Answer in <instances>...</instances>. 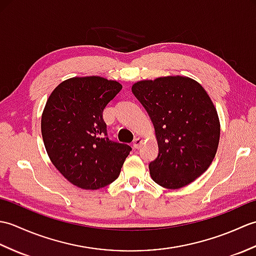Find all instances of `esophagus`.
Returning <instances> with one entry per match:
<instances>
[{"label": "esophagus", "mask_w": 256, "mask_h": 256, "mask_svg": "<svg viewBox=\"0 0 256 256\" xmlns=\"http://www.w3.org/2000/svg\"><path fill=\"white\" fill-rule=\"evenodd\" d=\"M142 144H143V140L140 138H136L134 140V142H133V148L135 150H138L140 146H142Z\"/></svg>", "instance_id": "1"}]
</instances>
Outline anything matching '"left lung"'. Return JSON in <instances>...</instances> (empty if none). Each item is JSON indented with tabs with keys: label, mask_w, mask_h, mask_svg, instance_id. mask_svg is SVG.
<instances>
[{
	"label": "left lung",
	"mask_w": 256,
	"mask_h": 256,
	"mask_svg": "<svg viewBox=\"0 0 256 256\" xmlns=\"http://www.w3.org/2000/svg\"><path fill=\"white\" fill-rule=\"evenodd\" d=\"M132 92L148 111L158 144L150 164L152 179L167 189L196 180L211 165L220 140L218 113L204 86L184 76H167L138 81Z\"/></svg>",
	"instance_id": "left-lung-1"
}]
</instances>
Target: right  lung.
I'll return each mask as SVG.
<instances>
[{
    "label": "right lung",
    "mask_w": 256,
    "mask_h": 256,
    "mask_svg": "<svg viewBox=\"0 0 256 256\" xmlns=\"http://www.w3.org/2000/svg\"><path fill=\"white\" fill-rule=\"evenodd\" d=\"M122 89L99 76L59 84L42 114V135L58 172L74 186L96 190L118 177L131 146L110 140L102 113Z\"/></svg>",
    "instance_id": "obj_1"
}]
</instances>
